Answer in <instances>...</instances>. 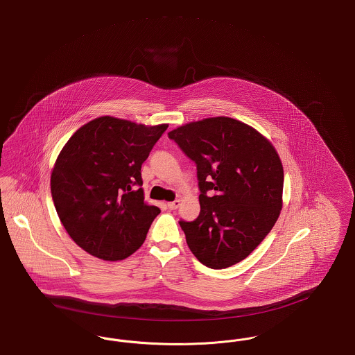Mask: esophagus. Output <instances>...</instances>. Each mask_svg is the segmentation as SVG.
I'll list each match as a JSON object with an SVG mask.
<instances>
[{"mask_svg": "<svg viewBox=\"0 0 355 355\" xmlns=\"http://www.w3.org/2000/svg\"><path fill=\"white\" fill-rule=\"evenodd\" d=\"M180 205H181V199H175V200L168 203V207H169L171 210H177V209L180 207Z\"/></svg>", "mask_w": 355, "mask_h": 355, "instance_id": "1", "label": "esophagus"}]
</instances>
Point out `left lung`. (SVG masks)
Listing matches in <instances>:
<instances>
[{
  "label": "left lung",
  "instance_id": "8db88e82",
  "mask_svg": "<svg viewBox=\"0 0 355 355\" xmlns=\"http://www.w3.org/2000/svg\"><path fill=\"white\" fill-rule=\"evenodd\" d=\"M197 164L200 213L180 222L199 261L227 268L268 235L283 207L284 171L275 146L255 128L219 116L168 133Z\"/></svg>",
  "mask_w": 355,
  "mask_h": 355
}]
</instances>
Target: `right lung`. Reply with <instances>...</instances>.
Instances as JSON below:
<instances>
[{
  "instance_id": "obj_1",
  "label": "right lung",
  "mask_w": 355,
  "mask_h": 355,
  "mask_svg": "<svg viewBox=\"0 0 355 355\" xmlns=\"http://www.w3.org/2000/svg\"><path fill=\"white\" fill-rule=\"evenodd\" d=\"M168 127L101 116L62 148L51 196L63 227L89 255L116 261L141 247L161 213L144 200L141 165Z\"/></svg>"
}]
</instances>
